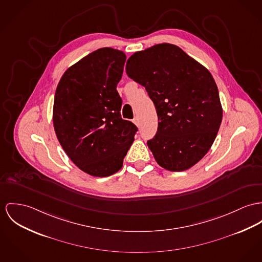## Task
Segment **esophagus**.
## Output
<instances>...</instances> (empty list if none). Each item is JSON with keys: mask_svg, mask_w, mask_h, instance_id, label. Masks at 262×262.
I'll return each mask as SVG.
<instances>
[{"mask_svg": "<svg viewBox=\"0 0 262 262\" xmlns=\"http://www.w3.org/2000/svg\"><path fill=\"white\" fill-rule=\"evenodd\" d=\"M133 121L135 122V124H136V125H138V126H139V124H140V121H139V118H138V117H136Z\"/></svg>", "mask_w": 262, "mask_h": 262, "instance_id": "esophagus-1", "label": "esophagus"}]
</instances>
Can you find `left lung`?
Listing matches in <instances>:
<instances>
[{
  "instance_id": "obj_1",
  "label": "left lung",
  "mask_w": 262,
  "mask_h": 262,
  "mask_svg": "<svg viewBox=\"0 0 262 262\" xmlns=\"http://www.w3.org/2000/svg\"><path fill=\"white\" fill-rule=\"evenodd\" d=\"M125 71L155 103L158 132L146 143L157 162L182 171L201 161L222 120L217 85L208 70L178 46L164 42L135 53Z\"/></svg>"
}]
</instances>
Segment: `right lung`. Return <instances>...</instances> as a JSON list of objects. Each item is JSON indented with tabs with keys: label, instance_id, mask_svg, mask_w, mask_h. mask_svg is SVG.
<instances>
[{
	"label": "right lung",
	"instance_id": "add662e5",
	"mask_svg": "<svg viewBox=\"0 0 262 262\" xmlns=\"http://www.w3.org/2000/svg\"><path fill=\"white\" fill-rule=\"evenodd\" d=\"M125 55L101 48L69 68L56 90L53 121L72 161L94 177L119 171L138 127L122 120L117 91Z\"/></svg>",
	"mask_w": 262,
	"mask_h": 262
}]
</instances>
